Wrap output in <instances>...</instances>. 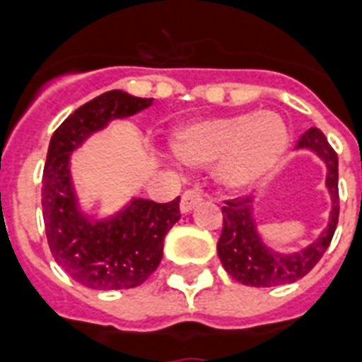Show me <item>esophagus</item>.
Listing matches in <instances>:
<instances>
[{"label":"esophagus","mask_w":362,"mask_h":362,"mask_svg":"<svg viewBox=\"0 0 362 362\" xmlns=\"http://www.w3.org/2000/svg\"><path fill=\"white\" fill-rule=\"evenodd\" d=\"M200 202H202V194H200L197 189L185 191L183 197H181V211H183V214H189V211H192V208Z\"/></svg>","instance_id":"esophagus-1"}]
</instances>
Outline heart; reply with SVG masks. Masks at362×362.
I'll list each match as a JSON object with an SVG mask.
<instances>
[{"label": "heart", "mask_w": 362, "mask_h": 362, "mask_svg": "<svg viewBox=\"0 0 362 362\" xmlns=\"http://www.w3.org/2000/svg\"><path fill=\"white\" fill-rule=\"evenodd\" d=\"M286 145V124L267 110L198 119L179 127L171 139V151L181 164H216L217 183L229 191H244L262 181L279 164Z\"/></svg>", "instance_id": "heart-1"}]
</instances>
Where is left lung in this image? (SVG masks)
Masks as SVG:
<instances>
[{
  "mask_svg": "<svg viewBox=\"0 0 362 362\" xmlns=\"http://www.w3.org/2000/svg\"><path fill=\"white\" fill-rule=\"evenodd\" d=\"M298 148H309L325 160L328 168L326 187L332 194L330 221L317 243L301 250L300 254H276L262 243L255 230L252 197H238L225 200L221 208L223 230L217 243V254L225 271L246 286L269 288L290 284L303 279L320 262L326 248L332 243L338 227L339 192H338V154L328 145L325 133L311 127L298 141Z\"/></svg>",
  "mask_w": 362,
  "mask_h": 362,
  "instance_id": "8db88e82",
  "label": "left lung"
}]
</instances>
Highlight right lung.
<instances>
[{"instance_id":"right-lung-1","label":"right lung","mask_w":362,"mask_h":362,"mask_svg":"<svg viewBox=\"0 0 362 362\" xmlns=\"http://www.w3.org/2000/svg\"><path fill=\"white\" fill-rule=\"evenodd\" d=\"M152 99L119 89L95 97L70 114L51 137L42 179V210L47 244L55 262L91 290H127L143 284L162 262L164 238L179 221V198L168 204L133 200L105 221H89L78 210L70 152L114 118L151 107Z\"/></svg>"}]
</instances>
